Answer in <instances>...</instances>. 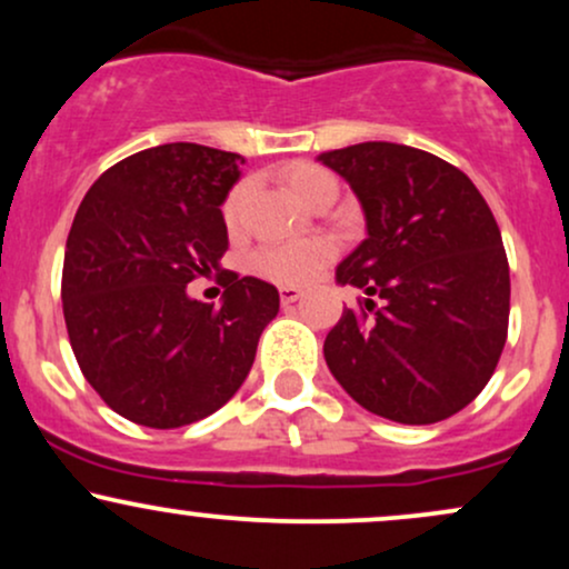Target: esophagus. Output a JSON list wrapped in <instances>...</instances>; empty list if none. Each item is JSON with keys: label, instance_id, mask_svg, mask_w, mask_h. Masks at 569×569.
I'll return each instance as SVG.
<instances>
[{"label": "esophagus", "instance_id": "34e87169", "mask_svg": "<svg viewBox=\"0 0 569 569\" xmlns=\"http://www.w3.org/2000/svg\"><path fill=\"white\" fill-rule=\"evenodd\" d=\"M302 299V291L293 289V286H286V289H280V305L283 307H291L293 302H299Z\"/></svg>", "mask_w": 569, "mask_h": 569}]
</instances>
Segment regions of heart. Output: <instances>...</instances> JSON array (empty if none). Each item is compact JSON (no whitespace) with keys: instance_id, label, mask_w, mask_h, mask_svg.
<instances>
[{"instance_id":"obj_1","label":"heart","mask_w":569,"mask_h":569,"mask_svg":"<svg viewBox=\"0 0 569 569\" xmlns=\"http://www.w3.org/2000/svg\"><path fill=\"white\" fill-rule=\"evenodd\" d=\"M283 181L305 206L323 198V194H337L335 176L316 162H293L286 168ZM240 202H243V187H234L221 206V213L230 227L240 217ZM331 257H335V243L329 238L286 240V243L259 246L251 257V267L272 283L299 286L307 283L326 262H331Z\"/></svg>"}]
</instances>
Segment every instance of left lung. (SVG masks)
Returning a JSON list of instances; mask_svg holds the SVG:
<instances>
[{"label":"left lung","mask_w":569,"mask_h":569,"mask_svg":"<svg viewBox=\"0 0 569 569\" xmlns=\"http://www.w3.org/2000/svg\"><path fill=\"white\" fill-rule=\"evenodd\" d=\"M367 213L369 238L337 267L367 291L323 342L331 375L375 415L430 426L485 390L508 337L500 227L452 162L390 141L321 154Z\"/></svg>","instance_id":"8db88e82"}]
</instances>
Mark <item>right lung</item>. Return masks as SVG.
<instances>
[{
    "mask_svg": "<svg viewBox=\"0 0 569 569\" xmlns=\"http://www.w3.org/2000/svg\"><path fill=\"white\" fill-rule=\"evenodd\" d=\"M243 162L162 143L103 171L77 208L61 278L69 342L84 380L136 426L181 428L224 407L278 316L276 286L230 270L221 308L186 297L230 246L219 206Z\"/></svg>",
    "mask_w": 569,
    "mask_h": 569,
    "instance_id": "add662e5",
    "label": "right lung"
}]
</instances>
